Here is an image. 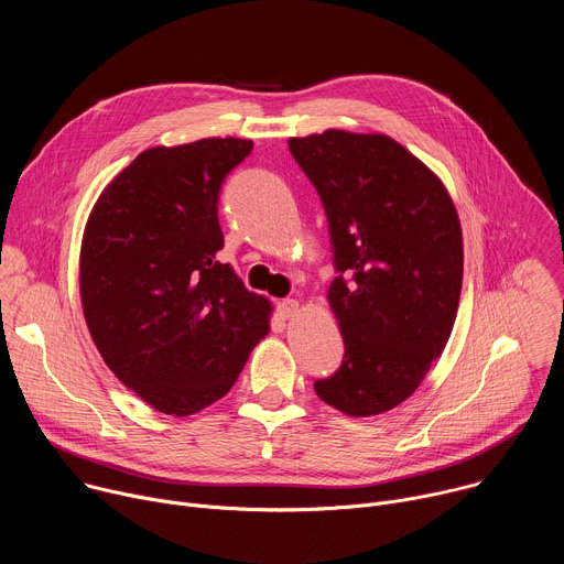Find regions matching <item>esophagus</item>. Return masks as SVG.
I'll return each mask as SVG.
<instances>
[{"label": "esophagus", "instance_id": "esophagus-1", "mask_svg": "<svg viewBox=\"0 0 564 564\" xmlns=\"http://www.w3.org/2000/svg\"><path fill=\"white\" fill-rule=\"evenodd\" d=\"M296 312H299V301H296V299H283V301L279 303V307H276V314H279V318H283V321L292 318Z\"/></svg>", "mask_w": 564, "mask_h": 564}]
</instances>
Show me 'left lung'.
Instances as JSON below:
<instances>
[{"label": "left lung", "mask_w": 564, "mask_h": 564, "mask_svg": "<svg viewBox=\"0 0 564 564\" xmlns=\"http://www.w3.org/2000/svg\"><path fill=\"white\" fill-rule=\"evenodd\" d=\"M288 147L326 207L337 276L328 303L341 368L314 381L350 417L406 401L444 352L464 272L462 225L440 176L386 133L328 129Z\"/></svg>", "instance_id": "obj_1"}]
</instances>
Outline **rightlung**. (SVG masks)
Returning <instances> with one entry per match:
<instances>
[{"instance_id": "right-lung-1", "label": "right lung", "mask_w": 564, "mask_h": 564, "mask_svg": "<svg viewBox=\"0 0 564 564\" xmlns=\"http://www.w3.org/2000/svg\"><path fill=\"white\" fill-rule=\"evenodd\" d=\"M252 140L144 149L98 196L79 248V299L111 372L158 413L225 397L270 333L272 303L223 250L218 194Z\"/></svg>"}]
</instances>
